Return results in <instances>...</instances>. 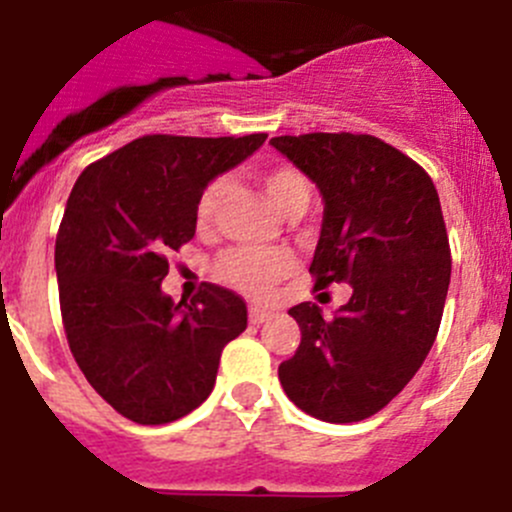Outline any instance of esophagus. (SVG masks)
Returning a JSON list of instances; mask_svg holds the SVG:
<instances>
[{"instance_id":"esophagus-1","label":"esophagus","mask_w":512,"mask_h":512,"mask_svg":"<svg viewBox=\"0 0 512 512\" xmlns=\"http://www.w3.org/2000/svg\"><path fill=\"white\" fill-rule=\"evenodd\" d=\"M271 316H273L271 308L258 306V303H254V306L249 308V318H251V323H254V326H258V323H263V321H268Z\"/></svg>"}]
</instances>
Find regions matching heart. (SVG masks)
<instances>
[{
  "instance_id": "1",
  "label": "heart",
  "mask_w": 512,
  "mask_h": 512,
  "mask_svg": "<svg viewBox=\"0 0 512 512\" xmlns=\"http://www.w3.org/2000/svg\"><path fill=\"white\" fill-rule=\"evenodd\" d=\"M261 184L266 194L271 196L273 206L281 211L286 219H298L303 211L308 209L313 196V186L303 171L296 166H273V169L263 171ZM226 189H229V179H214L201 194L199 206H196V216L199 224H209L219 211L221 201H224ZM291 268V258L283 251H254V249H239L231 251L219 261V276L231 286L241 288V291H263L271 286L273 281L283 278Z\"/></svg>"
}]
</instances>
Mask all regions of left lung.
I'll use <instances>...</instances> for the list:
<instances>
[{"label": "left lung", "instance_id": "8db88e82", "mask_svg": "<svg viewBox=\"0 0 512 512\" xmlns=\"http://www.w3.org/2000/svg\"><path fill=\"white\" fill-rule=\"evenodd\" d=\"M271 146L321 191L316 288H353L333 321L311 303L288 311L301 346L278 366V381L318 421H363L406 388L438 333L450 283L438 191L416 161L376 136H273Z\"/></svg>", "mask_w": 512, "mask_h": 512}]
</instances>
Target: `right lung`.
I'll use <instances>...</instances> for the list:
<instances>
[{"label":"right lung","mask_w":512,"mask_h":512,"mask_svg":"<svg viewBox=\"0 0 512 512\" xmlns=\"http://www.w3.org/2000/svg\"><path fill=\"white\" fill-rule=\"evenodd\" d=\"M263 141L141 136L86 166L69 194L54 249L64 331L91 388L129 421L161 426L199 408L224 346L246 331L229 288L206 283L174 303L161 281L166 254L194 239L206 186Z\"/></svg>","instance_id":"add662e5"}]
</instances>
